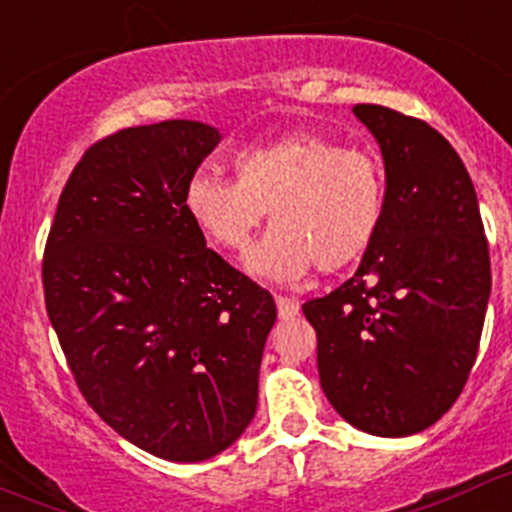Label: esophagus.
Wrapping results in <instances>:
<instances>
[{
    "mask_svg": "<svg viewBox=\"0 0 512 512\" xmlns=\"http://www.w3.org/2000/svg\"><path fill=\"white\" fill-rule=\"evenodd\" d=\"M276 308H278V316H281L283 321H288V318L298 316V311H301V303H298L296 298L276 296Z\"/></svg>",
    "mask_w": 512,
    "mask_h": 512,
    "instance_id": "1",
    "label": "esophagus"
}]
</instances>
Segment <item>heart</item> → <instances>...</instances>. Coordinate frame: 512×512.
Returning a JSON list of instances; mask_svg holds the SVG:
<instances>
[{"label": "heart", "mask_w": 512, "mask_h": 512, "mask_svg": "<svg viewBox=\"0 0 512 512\" xmlns=\"http://www.w3.org/2000/svg\"><path fill=\"white\" fill-rule=\"evenodd\" d=\"M234 181L199 169L181 206L214 249L241 254L268 211L271 231L249 251L251 273L293 281L316 263L336 271L376 236L386 181L376 156L328 136L291 134L249 146L231 161Z\"/></svg>", "instance_id": "1"}]
</instances>
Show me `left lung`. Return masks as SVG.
I'll return each instance as SVG.
<instances>
[{"label":"left lung","mask_w":512,"mask_h":512,"mask_svg":"<svg viewBox=\"0 0 512 512\" xmlns=\"http://www.w3.org/2000/svg\"><path fill=\"white\" fill-rule=\"evenodd\" d=\"M353 114L381 146V224L358 271L303 313L338 416L403 438L433 426L468 381L490 298L488 241L473 181L443 134L388 106Z\"/></svg>","instance_id":"obj_1"}]
</instances>
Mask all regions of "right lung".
Segmentation results:
<instances>
[{
  "instance_id": "right-lung-1",
  "label": "right lung",
  "mask_w": 512,
  "mask_h": 512,
  "mask_svg": "<svg viewBox=\"0 0 512 512\" xmlns=\"http://www.w3.org/2000/svg\"><path fill=\"white\" fill-rule=\"evenodd\" d=\"M221 141L201 121L121 129L86 149L44 249L49 321L79 391L136 448L199 463L251 423L271 293L206 249L181 206Z\"/></svg>"
}]
</instances>
